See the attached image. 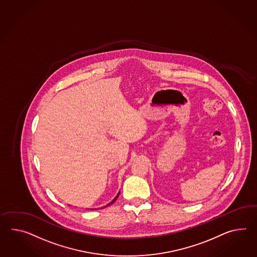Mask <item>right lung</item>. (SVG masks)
Here are the masks:
<instances>
[{"label": "right lung", "mask_w": 257, "mask_h": 257, "mask_svg": "<svg viewBox=\"0 0 257 257\" xmlns=\"http://www.w3.org/2000/svg\"><path fill=\"white\" fill-rule=\"evenodd\" d=\"M119 193H118V195H117V196H116V197H115V198H114V199H113V200H111V201H110V202H109V203H107V204H106V206L101 207V208H105V207L109 206V205H110V204H112L113 202H114V201H115V200H117V198H118V197H119ZM90 210H96V209H90Z\"/></svg>", "instance_id": "add662e5"}]
</instances>
